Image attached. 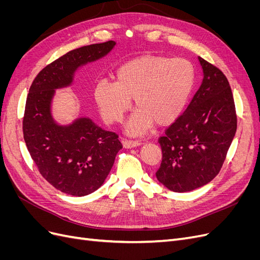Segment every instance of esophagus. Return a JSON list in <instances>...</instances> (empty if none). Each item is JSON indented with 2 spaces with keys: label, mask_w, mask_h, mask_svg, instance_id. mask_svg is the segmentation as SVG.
<instances>
[{
  "label": "esophagus",
  "mask_w": 260,
  "mask_h": 260,
  "mask_svg": "<svg viewBox=\"0 0 260 260\" xmlns=\"http://www.w3.org/2000/svg\"><path fill=\"white\" fill-rule=\"evenodd\" d=\"M142 144L141 141H137V140H123V147L125 148H132L136 147Z\"/></svg>",
  "instance_id": "1"
}]
</instances>
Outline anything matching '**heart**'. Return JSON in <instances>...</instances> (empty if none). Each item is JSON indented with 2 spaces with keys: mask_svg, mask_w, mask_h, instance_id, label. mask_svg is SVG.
Segmentation results:
<instances>
[{
  "mask_svg": "<svg viewBox=\"0 0 260 260\" xmlns=\"http://www.w3.org/2000/svg\"><path fill=\"white\" fill-rule=\"evenodd\" d=\"M195 83V68L183 57L158 55L131 59L115 72V82L100 80L96 104L108 123L121 122L132 105L138 108L127 124L130 135H143L155 122L167 125L184 111Z\"/></svg>",
  "mask_w": 260,
  "mask_h": 260,
  "instance_id": "heart-1",
  "label": "heart"
}]
</instances>
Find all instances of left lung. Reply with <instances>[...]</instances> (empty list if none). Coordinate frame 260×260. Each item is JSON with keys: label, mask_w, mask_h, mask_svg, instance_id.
<instances>
[{"label": "left lung", "mask_w": 260, "mask_h": 260, "mask_svg": "<svg viewBox=\"0 0 260 260\" xmlns=\"http://www.w3.org/2000/svg\"><path fill=\"white\" fill-rule=\"evenodd\" d=\"M203 80L185 112L160 137L162 159L157 180L183 193L207 184L222 167L237 132L229 81L221 70L199 57Z\"/></svg>", "instance_id": "left-lung-1"}]
</instances>
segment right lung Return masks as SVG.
Returning <instances> with one entry per match:
<instances>
[{"label":"right lung","mask_w":260,"mask_h":260,"mask_svg":"<svg viewBox=\"0 0 260 260\" xmlns=\"http://www.w3.org/2000/svg\"><path fill=\"white\" fill-rule=\"evenodd\" d=\"M115 45L107 41L68 52L43 68L29 89L23 139L42 177L62 193L84 196L96 191L122 148L115 132L102 129L89 117L59 124L52 115L56 90L73 85L79 68L103 58Z\"/></svg>","instance_id":"obj_1"}]
</instances>
